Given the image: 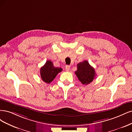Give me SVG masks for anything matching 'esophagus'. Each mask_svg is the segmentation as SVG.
Masks as SVG:
<instances>
[{"label":"esophagus","mask_w":132,"mask_h":132,"mask_svg":"<svg viewBox=\"0 0 132 132\" xmlns=\"http://www.w3.org/2000/svg\"><path fill=\"white\" fill-rule=\"evenodd\" d=\"M70 66L66 65L65 66V70L66 71H69L70 70Z\"/></svg>","instance_id":"1"}]
</instances>
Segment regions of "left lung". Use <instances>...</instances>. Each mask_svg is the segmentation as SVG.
Returning a JSON list of instances; mask_svg holds the SVG:
<instances>
[{
  "label": "left lung",
  "instance_id": "1",
  "mask_svg": "<svg viewBox=\"0 0 132 132\" xmlns=\"http://www.w3.org/2000/svg\"><path fill=\"white\" fill-rule=\"evenodd\" d=\"M75 74L79 81L86 85L91 83L96 76L94 69L87 60L78 63L77 70L75 72Z\"/></svg>",
  "mask_w": 132,
  "mask_h": 132
}]
</instances>
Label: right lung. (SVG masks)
Returning a JSON list of instances; mask_svg holds the SVG:
<instances>
[{"instance_id":"obj_1","label":"right lung","mask_w":132,"mask_h":132,"mask_svg":"<svg viewBox=\"0 0 132 132\" xmlns=\"http://www.w3.org/2000/svg\"><path fill=\"white\" fill-rule=\"evenodd\" d=\"M62 71L61 68L55 67L52 61L48 60L45 65L40 68V77L44 82L49 84L52 82L56 75Z\"/></svg>"}]
</instances>
